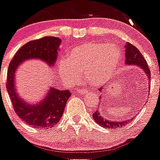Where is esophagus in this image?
Listing matches in <instances>:
<instances>
[{"instance_id":"34e87169","label":"esophagus","mask_w":160,"mask_h":160,"mask_svg":"<svg viewBox=\"0 0 160 160\" xmlns=\"http://www.w3.org/2000/svg\"><path fill=\"white\" fill-rule=\"evenodd\" d=\"M79 93H83V94H90V92L88 91V90H87L86 89H83V90H79Z\"/></svg>"}]
</instances>
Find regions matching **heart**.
Wrapping results in <instances>:
<instances>
[{"instance_id": "obj_1", "label": "heart", "mask_w": 160, "mask_h": 160, "mask_svg": "<svg viewBox=\"0 0 160 160\" xmlns=\"http://www.w3.org/2000/svg\"><path fill=\"white\" fill-rule=\"evenodd\" d=\"M122 59V51L115 44L85 42L72 49L67 58L59 62L60 75L66 83L78 81L80 72L94 85L107 83L111 78Z\"/></svg>"}]
</instances>
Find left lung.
Instances as JSON below:
<instances>
[{
	"instance_id": "left-lung-1",
	"label": "left lung",
	"mask_w": 160,
	"mask_h": 160,
	"mask_svg": "<svg viewBox=\"0 0 160 160\" xmlns=\"http://www.w3.org/2000/svg\"><path fill=\"white\" fill-rule=\"evenodd\" d=\"M125 62H126L127 65H135L136 67H139L143 70V72L147 75L148 79L150 80L151 72H150L147 62L143 57L142 53L139 52V50L135 46H134L133 45L130 44L129 42L127 43V45L125 46ZM99 90H101V88ZM100 98H101V96H100ZM93 118L98 125L106 128H120L126 125L132 120V118L123 121V122H119V121L118 122H115V121L114 122V121L111 120H107L106 117L104 118L101 115L98 109L93 114Z\"/></svg>"
}]
</instances>
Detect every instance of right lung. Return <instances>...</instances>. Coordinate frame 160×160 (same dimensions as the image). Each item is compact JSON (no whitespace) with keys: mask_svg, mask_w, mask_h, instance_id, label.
<instances>
[{"mask_svg":"<svg viewBox=\"0 0 160 160\" xmlns=\"http://www.w3.org/2000/svg\"><path fill=\"white\" fill-rule=\"evenodd\" d=\"M60 42V38L53 36L28 42L18 49L9 64L6 88L14 110L24 122L35 128L47 129L54 127L61 119L71 93L69 90L49 88L47 96L39 104L31 105L21 99L16 92L14 73L22 62L30 59H39L53 67Z\"/></svg>","mask_w":160,"mask_h":160,"instance_id":"obj_1","label":"right lung"}]
</instances>
